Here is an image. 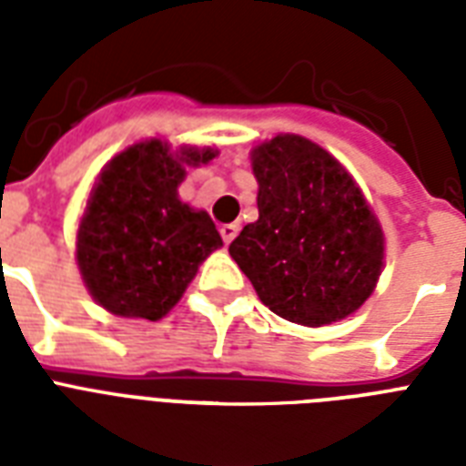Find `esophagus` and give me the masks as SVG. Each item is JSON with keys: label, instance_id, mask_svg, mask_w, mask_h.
<instances>
[{"label": "esophagus", "instance_id": "obj_1", "mask_svg": "<svg viewBox=\"0 0 466 466\" xmlns=\"http://www.w3.org/2000/svg\"><path fill=\"white\" fill-rule=\"evenodd\" d=\"M219 234H222V241H225V244H232L234 237L239 234V225H222L219 227Z\"/></svg>", "mask_w": 466, "mask_h": 466}]
</instances>
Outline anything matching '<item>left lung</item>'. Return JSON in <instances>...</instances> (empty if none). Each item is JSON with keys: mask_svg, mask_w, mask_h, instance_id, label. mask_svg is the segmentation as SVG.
<instances>
[{"mask_svg": "<svg viewBox=\"0 0 466 466\" xmlns=\"http://www.w3.org/2000/svg\"><path fill=\"white\" fill-rule=\"evenodd\" d=\"M258 219L229 254L278 317L324 326L372 295L384 258L380 222L360 188L326 149L278 135L254 149Z\"/></svg>", "mask_w": 466, "mask_h": 466, "instance_id": "obj_1", "label": "left lung"}]
</instances>
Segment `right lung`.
<instances>
[{
  "mask_svg": "<svg viewBox=\"0 0 466 466\" xmlns=\"http://www.w3.org/2000/svg\"><path fill=\"white\" fill-rule=\"evenodd\" d=\"M212 157V149L171 155L161 140H147L101 171L76 232V263L104 309L157 321L222 247L210 215L176 196L183 164L198 167Z\"/></svg>",
  "mask_w": 466,
  "mask_h": 466,
  "instance_id": "right-lung-1",
  "label": "right lung"
}]
</instances>
